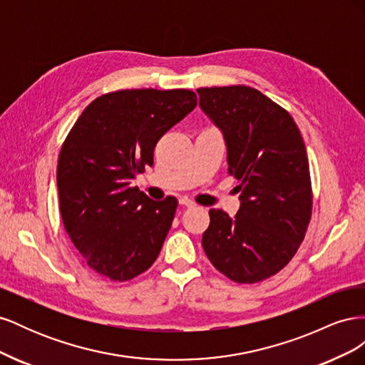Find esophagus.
<instances>
[{"instance_id":"obj_1","label":"esophagus","mask_w":365,"mask_h":365,"mask_svg":"<svg viewBox=\"0 0 365 365\" xmlns=\"http://www.w3.org/2000/svg\"><path fill=\"white\" fill-rule=\"evenodd\" d=\"M180 204H181V205H184V207H195V205H196L193 201H190V200H189V197H181V200H180Z\"/></svg>"}]
</instances>
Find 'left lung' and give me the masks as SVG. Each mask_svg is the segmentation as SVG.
<instances>
[{
	"label": "left lung",
	"instance_id": "left-lung-1",
	"mask_svg": "<svg viewBox=\"0 0 365 365\" xmlns=\"http://www.w3.org/2000/svg\"><path fill=\"white\" fill-rule=\"evenodd\" d=\"M197 94L202 111L222 130L228 173L240 192L233 219L210 210L202 248L230 280L269 279L295 256L312 216L300 129L286 109L251 86L200 88Z\"/></svg>",
	"mask_w": 365,
	"mask_h": 365
}]
</instances>
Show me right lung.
Here are the masks:
<instances>
[{"instance_id":"1","label":"right lung","mask_w":365,"mask_h":365,"mask_svg":"<svg viewBox=\"0 0 365 365\" xmlns=\"http://www.w3.org/2000/svg\"><path fill=\"white\" fill-rule=\"evenodd\" d=\"M190 90H121L97 97L77 118L58 161L62 222L88 267L132 280L157 260L178 201L130 187L153 149L196 106Z\"/></svg>"}]
</instances>
